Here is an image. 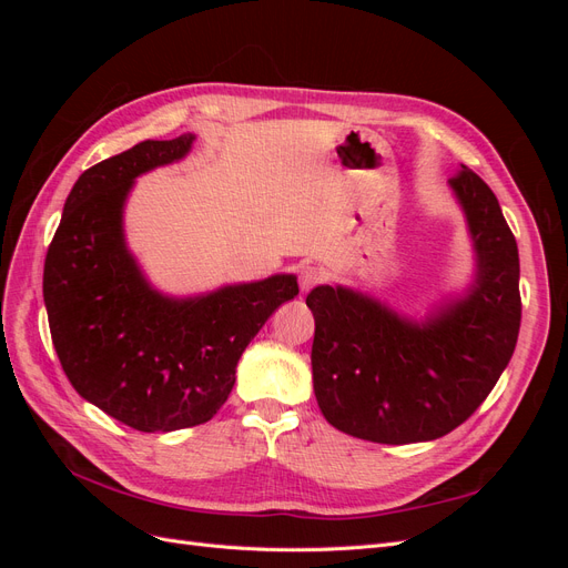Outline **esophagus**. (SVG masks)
Wrapping results in <instances>:
<instances>
[{
	"label": "esophagus",
	"instance_id": "34e87169",
	"mask_svg": "<svg viewBox=\"0 0 568 568\" xmlns=\"http://www.w3.org/2000/svg\"><path fill=\"white\" fill-rule=\"evenodd\" d=\"M322 282V270L315 265H303L298 272V284L301 291H311L313 286H317Z\"/></svg>",
	"mask_w": 568,
	"mask_h": 568
}]
</instances>
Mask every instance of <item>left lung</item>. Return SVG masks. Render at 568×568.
Returning <instances> with one entry per match:
<instances>
[{
  "instance_id": "obj_1",
  "label": "left lung",
  "mask_w": 568,
  "mask_h": 568,
  "mask_svg": "<svg viewBox=\"0 0 568 568\" xmlns=\"http://www.w3.org/2000/svg\"><path fill=\"white\" fill-rule=\"evenodd\" d=\"M448 182L476 248L467 296L426 322L343 286H317L305 298L315 317V398L343 434L388 445L450 434L488 398L517 346V239L474 170L462 165Z\"/></svg>"
}]
</instances>
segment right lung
Returning <instances> with one entry per match:
<instances>
[{
	"mask_svg": "<svg viewBox=\"0 0 568 568\" xmlns=\"http://www.w3.org/2000/svg\"><path fill=\"white\" fill-rule=\"evenodd\" d=\"M194 134L140 142L78 178L44 257V305L68 382L109 417L144 434L209 422L236 363L284 301L294 274L222 286L196 298L153 288L125 246L134 178L184 159Z\"/></svg>",
	"mask_w": 568,
	"mask_h": 568,
	"instance_id": "1",
	"label": "right lung"
}]
</instances>
